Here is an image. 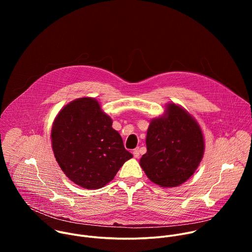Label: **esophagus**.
<instances>
[{
  "label": "esophagus",
  "mask_w": 252,
  "mask_h": 252,
  "mask_svg": "<svg viewBox=\"0 0 252 252\" xmlns=\"http://www.w3.org/2000/svg\"><path fill=\"white\" fill-rule=\"evenodd\" d=\"M132 155H133V157L134 158H138L139 157V149L138 148H136V149H134L133 151H132Z\"/></svg>",
  "instance_id": "esophagus-1"
}]
</instances>
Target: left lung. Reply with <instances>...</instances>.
Listing matches in <instances>:
<instances>
[{
	"instance_id": "obj_1",
	"label": "left lung",
	"mask_w": 252,
	"mask_h": 252,
	"mask_svg": "<svg viewBox=\"0 0 252 252\" xmlns=\"http://www.w3.org/2000/svg\"><path fill=\"white\" fill-rule=\"evenodd\" d=\"M147 154L139 164L151 181L161 188L183 185L194 173L204 154L201 128L181 105L169 102L163 116L151 121Z\"/></svg>"
}]
</instances>
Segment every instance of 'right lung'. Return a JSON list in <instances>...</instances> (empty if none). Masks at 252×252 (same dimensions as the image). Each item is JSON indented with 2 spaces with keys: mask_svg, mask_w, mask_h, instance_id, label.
<instances>
[{
  "mask_svg": "<svg viewBox=\"0 0 252 252\" xmlns=\"http://www.w3.org/2000/svg\"><path fill=\"white\" fill-rule=\"evenodd\" d=\"M112 126L111 117L89 96L70 101L56 117L51 132L53 152L63 173L76 185L101 189L132 158Z\"/></svg>",
  "mask_w": 252,
  "mask_h": 252,
  "instance_id": "1",
  "label": "right lung"
}]
</instances>
